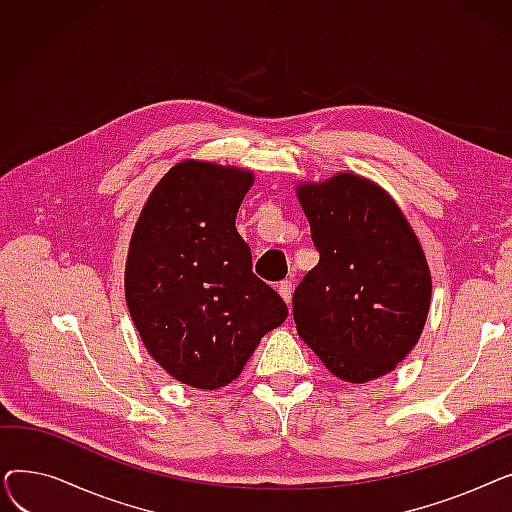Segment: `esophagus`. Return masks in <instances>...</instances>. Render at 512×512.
I'll list each match as a JSON object with an SVG mask.
<instances>
[{"mask_svg": "<svg viewBox=\"0 0 512 512\" xmlns=\"http://www.w3.org/2000/svg\"><path fill=\"white\" fill-rule=\"evenodd\" d=\"M278 292H280V297L284 299V303H286V305H290V297H292V282H290V280L280 282V284H278Z\"/></svg>", "mask_w": 512, "mask_h": 512, "instance_id": "1", "label": "esophagus"}]
</instances>
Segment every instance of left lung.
Returning <instances> with one entry per match:
<instances>
[{"instance_id": "1", "label": "left lung", "mask_w": 512, "mask_h": 512, "mask_svg": "<svg viewBox=\"0 0 512 512\" xmlns=\"http://www.w3.org/2000/svg\"><path fill=\"white\" fill-rule=\"evenodd\" d=\"M319 263L294 290L297 332L348 384L390 373L417 344L432 274L405 213L353 172L297 184Z\"/></svg>"}]
</instances>
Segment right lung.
Wrapping results in <instances>:
<instances>
[{"instance_id":"right-lung-1","label":"right lung","mask_w":512,"mask_h":512,"mask_svg":"<svg viewBox=\"0 0 512 512\" xmlns=\"http://www.w3.org/2000/svg\"><path fill=\"white\" fill-rule=\"evenodd\" d=\"M253 182L251 170L184 159L155 184L130 236L124 294L134 328L159 367L199 390L234 382L288 315L236 230Z\"/></svg>"}]
</instances>
